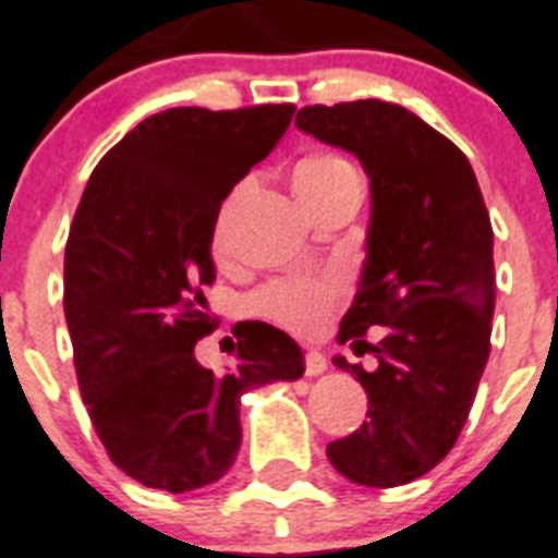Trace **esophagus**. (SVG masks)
Wrapping results in <instances>:
<instances>
[{
  "instance_id": "34e87169",
  "label": "esophagus",
  "mask_w": 558,
  "mask_h": 558,
  "mask_svg": "<svg viewBox=\"0 0 558 558\" xmlns=\"http://www.w3.org/2000/svg\"><path fill=\"white\" fill-rule=\"evenodd\" d=\"M328 371V359L322 356L319 351H307L305 353V373L307 376H319V373Z\"/></svg>"
}]
</instances>
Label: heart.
Listing matches in <instances>:
<instances>
[{"mask_svg": "<svg viewBox=\"0 0 558 558\" xmlns=\"http://www.w3.org/2000/svg\"><path fill=\"white\" fill-rule=\"evenodd\" d=\"M293 185L302 196L311 214H319L322 207L342 196L344 191L362 187L359 170L353 168L351 159L333 150H316V154L299 159L293 168ZM247 191V182L236 185L222 202L219 214H216L214 233H210V247H214L216 259H228V228L230 216L236 210ZM342 299V282L339 279H279V282L265 284L256 290L253 296V311L265 316V319L293 330V333H316V330L328 322L333 307Z\"/></svg>", "mask_w": 558, "mask_h": 558, "instance_id": "b5f03b06", "label": "heart"}]
</instances>
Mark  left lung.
<instances>
[{
	"mask_svg": "<svg viewBox=\"0 0 558 558\" xmlns=\"http://www.w3.org/2000/svg\"><path fill=\"white\" fill-rule=\"evenodd\" d=\"M296 124L356 154L373 193L365 274L339 342L379 367L333 359L362 381L367 422L330 441L328 459L356 485H408L450 453L490 356V216L468 156L402 105H307ZM373 324L386 330L376 345L364 339Z\"/></svg>",
	"mask_w": 558,
	"mask_h": 558,
	"instance_id": "obj_1",
	"label": "left lung"
}]
</instances>
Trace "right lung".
<instances>
[{
	"instance_id": "add662e5",
	"label": "right lung",
	"mask_w": 558,
	"mask_h": 558,
	"mask_svg": "<svg viewBox=\"0 0 558 558\" xmlns=\"http://www.w3.org/2000/svg\"><path fill=\"white\" fill-rule=\"evenodd\" d=\"M293 110H162L87 179L64 245V319L87 416L110 462L145 487L185 494L222 478L242 445V393L305 373L299 344L265 322L233 328L228 373L193 353L216 328L202 293L216 279V214Z\"/></svg>"
}]
</instances>
